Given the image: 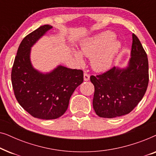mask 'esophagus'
<instances>
[{
	"instance_id": "obj_1",
	"label": "esophagus",
	"mask_w": 156,
	"mask_h": 156,
	"mask_svg": "<svg viewBox=\"0 0 156 156\" xmlns=\"http://www.w3.org/2000/svg\"><path fill=\"white\" fill-rule=\"evenodd\" d=\"M89 77H90L89 74L85 72V73L84 74V81H88V80H89Z\"/></svg>"
}]
</instances>
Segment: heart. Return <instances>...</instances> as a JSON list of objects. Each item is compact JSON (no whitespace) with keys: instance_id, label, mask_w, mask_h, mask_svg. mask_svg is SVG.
Instances as JSON below:
<instances>
[{"instance_id":"heart-1","label":"heart","mask_w":156,"mask_h":156,"mask_svg":"<svg viewBox=\"0 0 156 156\" xmlns=\"http://www.w3.org/2000/svg\"><path fill=\"white\" fill-rule=\"evenodd\" d=\"M114 39V33L106 31L89 37L81 43L82 52L91 57V63L94 69L104 72L112 67L121 48L120 42ZM74 55L79 62H84L82 54L80 51H74Z\"/></svg>"}]
</instances>
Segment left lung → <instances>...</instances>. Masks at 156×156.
Returning a JSON list of instances; mask_svg holds the SVG:
<instances>
[{
    "instance_id": "left-lung-1",
    "label": "left lung",
    "mask_w": 156,
    "mask_h": 156,
    "mask_svg": "<svg viewBox=\"0 0 156 156\" xmlns=\"http://www.w3.org/2000/svg\"><path fill=\"white\" fill-rule=\"evenodd\" d=\"M129 65L114 67L103 74L91 75L94 86L93 107L102 118H114L129 114L141 101L149 81L146 51L135 34Z\"/></svg>"
}]
</instances>
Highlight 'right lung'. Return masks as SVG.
Returning a JSON list of instances; mask_svg holds the SVG:
<instances>
[{
	"instance_id": "1",
	"label": "right lung",
	"mask_w": 156,
	"mask_h": 156,
	"mask_svg": "<svg viewBox=\"0 0 156 156\" xmlns=\"http://www.w3.org/2000/svg\"><path fill=\"white\" fill-rule=\"evenodd\" d=\"M52 26L44 25L23 38L12 68L14 94L20 105L35 118L55 119L65 114L74 91L83 82L81 69L58 66L42 74L32 66L31 47Z\"/></svg>"
}]
</instances>
